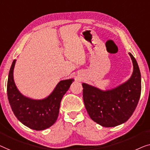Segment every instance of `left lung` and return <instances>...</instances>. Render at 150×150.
Wrapping results in <instances>:
<instances>
[{"label": "left lung", "instance_id": "8db88e82", "mask_svg": "<svg viewBox=\"0 0 150 150\" xmlns=\"http://www.w3.org/2000/svg\"><path fill=\"white\" fill-rule=\"evenodd\" d=\"M133 71L127 81L109 90H100L83 83V98L91 119L104 127H114L131 117L141 92V77L137 62L131 53Z\"/></svg>", "mask_w": 150, "mask_h": 150}]
</instances>
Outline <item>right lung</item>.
I'll return each instance as SVG.
<instances>
[{"mask_svg":"<svg viewBox=\"0 0 150 150\" xmlns=\"http://www.w3.org/2000/svg\"><path fill=\"white\" fill-rule=\"evenodd\" d=\"M16 62V60L13 61L7 81V96L13 112L19 121L31 129H47L58 119L61 100L74 79L61 80L49 96L42 99H33L23 95L15 83Z\"/></svg>","mask_w":150,"mask_h":150,"instance_id":"1","label":"right lung"}]
</instances>
